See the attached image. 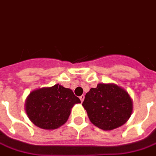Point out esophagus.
Returning <instances> with one entry per match:
<instances>
[{"mask_svg":"<svg viewBox=\"0 0 156 156\" xmlns=\"http://www.w3.org/2000/svg\"><path fill=\"white\" fill-rule=\"evenodd\" d=\"M79 98H80V100H81V102H83V100H84V98H85V95L84 94H82V96H80V97H79Z\"/></svg>","mask_w":156,"mask_h":156,"instance_id":"1","label":"esophagus"}]
</instances>
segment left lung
<instances>
[{
	"label": "left lung",
	"mask_w": 156,
	"mask_h": 156,
	"mask_svg": "<svg viewBox=\"0 0 156 156\" xmlns=\"http://www.w3.org/2000/svg\"><path fill=\"white\" fill-rule=\"evenodd\" d=\"M82 106L90 122L111 131L123 125L132 112V100L126 90L115 84H98L85 96Z\"/></svg>",
	"instance_id": "obj_1"
}]
</instances>
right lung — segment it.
I'll list each match as a JSON object with an SVG mask.
<instances>
[{
  "instance_id": "add662e5",
  "label": "right lung",
  "mask_w": 156,
  "mask_h": 156,
  "mask_svg": "<svg viewBox=\"0 0 156 156\" xmlns=\"http://www.w3.org/2000/svg\"><path fill=\"white\" fill-rule=\"evenodd\" d=\"M80 102L71 90L57 84L31 92L25 102V111L34 125L53 130L65 123L72 107Z\"/></svg>"
}]
</instances>
